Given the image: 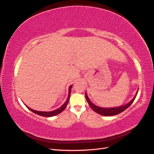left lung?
Instances as JSON below:
<instances>
[{
  "label": "left lung",
  "mask_w": 154,
  "mask_h": 154,
  "mask_svg": "<svg viewBox=\"0 0 154 154\" xmlns=\"http://www.w3.org/2000/svg\"><path fill=\"white\" fill-rule=\"evenodd\" d=\"M137 92H137V93H136V95L137 94ZM136 96H134V98L127 105H123V106H120L118 107H113V108H102V107L97 106L94 105L92 103L91 101L89 100V98L88 97V96L87 95V93H85V97H86V100L88 102V105H89L91 106V108L94 112H96V113L99 114L100 115H102V116H110L118 114L121 112H122L125 110L127 108H128V107L131 105L132 103H133V101H134L135 98H136Z\"/></svg>",
  "instance_id": "obj_1"
}]
</instances>
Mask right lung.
Here are the masks:
<instances>
[{"instance_id":"1","label":"right lung","mask_w":154,"mask_h":154,"mask_svg":"<svg viewBox=\"0 0 154 154\" xmlns=\"http://www.w3.org/2000/svg\"><path fill=\"white\" fill-rule=\"evenodd\" d=\"M71 88H72V85H71L69 88V95H68V97H67V100H66V101L65 102V103L60 107V108L53 110V111H51V112H41V111H36L35 110H32L31 109H30L29 107L27 106V108H28L31 111H32V112H34L35 114H36L38 115L42 116H44V117H52V116H54L56 115H57L60 113H61L63 110H65V109L66 108L67 105L68 103V102L69 101V98H70V96H71Z\"/></svg>"}]
</instances>
